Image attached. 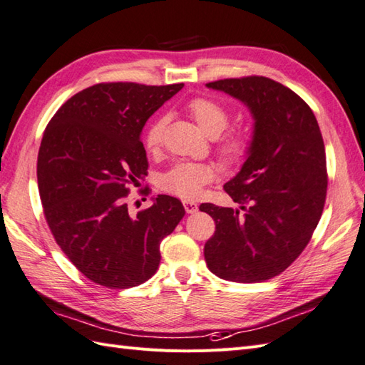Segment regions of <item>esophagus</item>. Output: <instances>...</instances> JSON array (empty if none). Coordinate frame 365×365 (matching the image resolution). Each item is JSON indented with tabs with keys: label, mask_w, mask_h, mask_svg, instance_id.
I'll use <instances>...</instances> for the list:
<instances>
[{
	"label": "esophagus",
	"mask_w": 365,
	"mask_h": 365,
	"mask_svg": "<svg viewBox=\"0 0 365 365\" xmlns=\"http://www.w3.org/2000/svg\"><path fill=\"white\" fill-rule=\"evenodd\" d=\"M182 204H184V209H185V212H187V213H195V212L198 210V204H197V202H193V201H184Z\"/></svg>",
	"instance_id": "1"
}]
</instances>
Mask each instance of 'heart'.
Masks as SVG:
<instances>
[{"label":"heart","instance_id":"b5f03b06","mask_svg":"<svg viewBox=\"0 0 365 365\" xmlns=\"http://www.w3.org/2000/svg\"><path fill=\"white\" fill-rule=\"evenodd\" d=\"M190 118L197 122L204 135L218 136L229 123V111L217 101L209 97H195L185 106ZM167 118L155 119L144 135V145L148 152H156L164 142ZM218 153L226 163H240L250 153L251 139L246 130H230L218 140ZM217 168L210 164L178 163L161 176V189L182 200H195L202 193L204 185L215 180Z\"/></svg>","mask_w":365,"mask_h":365}]
</instances>
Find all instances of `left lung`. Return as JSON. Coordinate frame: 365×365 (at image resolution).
<instances>
[{"instance_id":"1","label":"left lung","mask_w":365,"mask_h":365,"mask_svg":"<svg viewBox=\"0 0 365 365\" xmlns=\"http://www.w3.org/2000/svg\"><path fill=\"white\" fill-rule=\"evenodd\" d=\"M206 85L242 101L255 123L242 170L225 184L243 212L200 206L215 221L204 259L220 279L264 282L297 259L321 220L328 182L321 128L307 102L272 78L247 76Z\"/></svg>"}]
</instances>
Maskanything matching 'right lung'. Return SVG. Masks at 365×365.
<instances>
[{
	"label": "right lung",
	"mask_w": 365,
	"mask_h": 365,
	"mask_svg": "<svg viewBox=\"0 0 365 365\" xmlns=\"http://www.w3.org/2000/svg\"><path fill=\"white\" fill-rule=\"evenodd\" d=\"M182 86L97 83L68 99L44 130L37 159L44 218L60 250L97 285L147 282L163 238L184 217L182 202L168 195L136 215L125 201L148 168L140 131Z\"/></svg>",
	"instance_id": "add662e5"
}]
</instances>
